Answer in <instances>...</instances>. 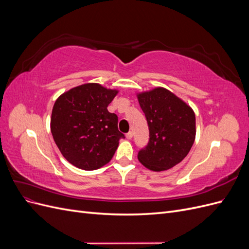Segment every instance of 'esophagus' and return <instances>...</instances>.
<instances>
[{
  "instance_id": "1",
  "label": "esophagus",
  "mask_w": 249,
  "mask_h": 249,
  "mask_svg": "<svg viewBox=\"0 0 249 249\" xmlns=\"http://www.w3.org/2000/svg\"><path fill=\"white\" fill-rule=\"evenodd\" d=\"M125 137H126L127 139H129V140H131V139L133 138V132H129V133H126Z\"/></svg>"
}]
</instances>
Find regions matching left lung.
<instances>
[{"instance_id":"8db88e82","label":"left lung","mask_w":249,"mask_h":249,"mask_svg":"<svg viewBox=\"0 0 249 249\" xmlns=\"http://www.w3.org/2000/svg\"><path fill=\"white\" fill-rule=\"evenodd\" d=\"M145 114L149 141L139 150L138 160L153 171H164L182 162L190 152L196 135L193 109L163 87L137 93Z\"/></svg>"}]
</instances>
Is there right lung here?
I'll list each match as a JSON object with an SVG mask.
<instances>
[{
  "label": "right lung",
  "mask_w": 249,
  "mask_h": 249,
  "mask_svg": "<svg viewBox=\"0 0 249 249\" xmlns=\"http://www.w3.org/2000/svg\"><path fill=\"white\" fill-rule=\"evenodd\" d=\"M118 93L86 83L60 95L52 111L51 132L62 156L73 166L95 170L109 163L124 135L117 115L107 109Z\"/></svg>",
  "instance_id": "1"
}]
</instances>
